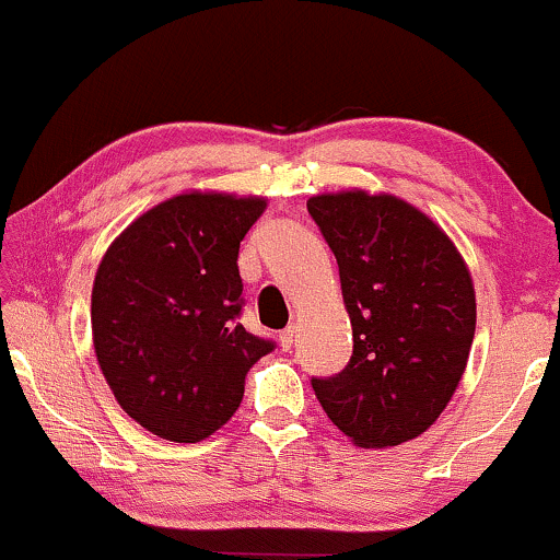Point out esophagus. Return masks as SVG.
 <instances>
[{
    "label": "esophagus",
    "mask_w": 560,
    "mask_h": 560,
    "mask_svg": "<svg viewBox=\"0 0 560 560\" xmlns=\"http://www.w3.org/2000/svg\"><path fill=\"white\" fill-rule=\"evenodd\" d=\"M294 339H298V328H294V326H287L284 331L279 334V345H281V349H292Z\"/></svg>",
    "instance_id": "34e87169"
}]
</instances>
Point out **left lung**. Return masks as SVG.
Instances as JSON below:
<instances>
[{"label": "left lung", "instance_id": "1", "mask_svg": "<svg viewBox=\"0 0 560 560\" xmlns=\"http://www.w3.org/2000/svg\"><path fill=\"white\" fill-rule=\"evenodd\" d=\"M307 211L336 255L352 360L313 378L320 407L360 448L422 435L459 386L475 339V284L441 226L388 192L313 195Z\"/></svg>", "mask_w": 560, "mask_h": 560}]
</instances>
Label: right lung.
<instances>
[{"mask_svg": "<svg viewBox=\"0 0 560 560\" xmlns=\"http://www.w3.org/2000/svg\"><path fill=\"white\" fill-rule=\"evenodd\" d=\"M266 198L190 190L112 242L91 292L93 349L119 407L153 435L198 443L237 412L271 341L240 323V242Z\"/></svg>", "mask_w": 560, "mask_h": 560, "instance_id": "add662e5", "label": "right lung"}]
</instances>
